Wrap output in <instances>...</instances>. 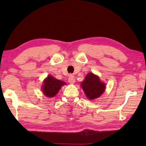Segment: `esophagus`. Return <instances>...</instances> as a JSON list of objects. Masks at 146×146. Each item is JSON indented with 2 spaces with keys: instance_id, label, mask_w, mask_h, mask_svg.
I'll list each match as a JSON object with an SVG mask.
<instances>
[{
  "instance_id": "obj_1",
  "label": "esophagus",
  "mask_w": 146,
  "mask_h": 146,
  "mask_svg": "<svg viewBox=\"0 0 146 146\" xmlns=\"http://www.w3.org/2000/svg\"><path fill=\"white\" fill-rule=\"evenodd\" d=\"M75 78L73 76H70V77L68 78V82L70 84H73L75 83Z\"/></svg>"
}]
</instances>
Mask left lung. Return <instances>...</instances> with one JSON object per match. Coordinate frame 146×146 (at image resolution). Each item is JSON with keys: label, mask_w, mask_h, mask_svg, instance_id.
<instances>
[{"label": "left lung", "mask_w": 146, "mask_h": 146, "mask_svg": "<svg viewBox=\"0 0 146 146\" xmlns=\"http://www.w3.org/2000/svg\"><path fill=\"white\" fill-rule=\"evenodd\" d=\"M81 86L89 100L98 98L106 89V84L100 80L98 76L92 72L86 76L84 80L82 82Z\"/></svg>", "instance_id": "left-lung-1"}]
</instances>
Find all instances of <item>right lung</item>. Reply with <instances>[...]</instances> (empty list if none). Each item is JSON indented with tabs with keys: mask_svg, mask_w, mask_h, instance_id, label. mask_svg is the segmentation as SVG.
<instances>
[{
	"mask_svg": "<svg viewBox=\"0 0 146 146\" xmlns=\"http://www.w3.org/2000/svg\"><path fill=\"white\" fill-rule=\"evenodd\" d=\"M65 84H66L64 82L56 79L51 75H49L44 80L42 90L46 96L52 98L56 96L61 87Z\"/></svg>",
	"mask_w": 146,
	"mask_h": 146,
	"instance_id": "1",
	"label": "right lung"
}]
</instances>
